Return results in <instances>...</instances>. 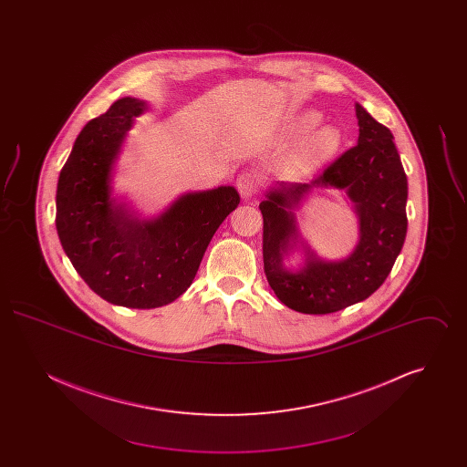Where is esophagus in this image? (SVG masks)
I'll return each instance as SVG.
<instances>
[{
	"label": "esophagus",
	"instance_id": "1",
	"mask_svg": "<svg viewBox=\"0 0 467 467\" xmlns=\"http://www.w3.org/2000/svg\"><path fill=\"white\" fill-rule=\"evenodd\" d=\"M236 187H238V191H240V194H242L244 198H252V196L257 192L259 183H257L255 175L244 171V173H242L240 178L236 180Z\"/></svg>",
	"mask_w": 467,
	"mask_h": 467
}]
</instances>
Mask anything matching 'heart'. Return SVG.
Segmentation results:
<instances>
[{"label": "heart", "mask_w": 467, "mask_h": 467, "mask_svg": "<svg viewBox=\"0 0 467 467\" xmlns=\"http://www.w3.org/2000/svg\"><path fill=\"white\" fill-rule=\"evenodd\" d=\"M320 122L317 111L308 110L297 115L285 130L287 136L306 133ZM341 147V133L334 126H318L306 136H303L285 157L282 159V168L292 177H305L315 171L318 166L327 162Z\"/></svg>", "instance_id": "b5f03b06"}]
</instances>
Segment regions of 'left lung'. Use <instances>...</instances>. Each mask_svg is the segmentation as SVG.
Listing matches in <instances>:
<instances>
[{
    "label": "left lung",
    "instance_id": "obj_1",
    "mask_svg": "<svg viewBox=\"0 0 467 467\" xmlns=\"http://www.w3.org/2000/svg\"><path fill=\"white\" fill-rule=\"evenodd\" d=\"M358 140L311 183H280L259 204L267 284L290 310L326 315L368 299L385 282L406 238L408 180L394 136L358 103ZM317 186L345 188L359 217V244L343 262H322L312 254L297 274L283 267L295 239L291 210Z\"/></svg>",
    "mask_w": 467,
    "mask_h": 467
}]
</instances>
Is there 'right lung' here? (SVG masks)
I'll use <instances>...</instances> for the list:
<instances>
[{
    "mask_svg": "<svg viewBox=\"0 0 467 467\" xmlns=\"http://www.w3.org/2000/svg\"><path fill=\"white\" fill-rule=\"evenodd\" d=\"M145 101L117 99L75 140L56 194L61 244L84 282L111 305L149 310L173 303L192 284L204 250L240 204L234 187L189 192L152 221L110 198L111 168Z\"/></svg>",
    "mask_w": 467,
    "mask_h": 467,
    "instance_id": "right-lung-1",
    "label": "right lung"
}]
</instances>
